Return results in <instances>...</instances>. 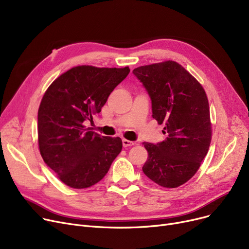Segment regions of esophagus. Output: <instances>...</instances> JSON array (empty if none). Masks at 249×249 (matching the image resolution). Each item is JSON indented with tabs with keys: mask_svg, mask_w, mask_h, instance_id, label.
Returning a JSON list of instances; mask_svg holds the SVG:
<instances>
[{
	"mask_svg": "<svg viewBox=\"0 0 249 249\" xmlns=\"http://www.w3.org/2000/svg\"><path fill=\"white\" fill-rule=\"evenodd\" d=\"M122 143H123V146L124 147H129V146L134 145V142L133 141H130V140H127V139H123Z\"/></svg>",
	"mask_w": 249,
	"mask_h": 249,
	"instance_id": "obj_1",
	"label": "esophagus"
}]
</instances>
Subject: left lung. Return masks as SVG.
<instances>
[{
  "label": "left lung",
  "instance_id": "obj_1",
  "mask_svg": "<svg viewBox=\"0 0 249 249\" xmlns=\"http://www.w3.org/2000/svg\"><path fill=\"white\" fill-rule=\"evenodd\" d=\"M151 100L152 117L164 124L166 138L156 144L143 142L148 159L142 167L164 188L184 185L197 173L212 138L210 108L201 84L176 61L133 70Z\"/></svg>",
  "mask_w": 249,
  "mask_h": 249
}]
</instances>
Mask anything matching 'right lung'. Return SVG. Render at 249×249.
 <instances>
[{"mask_svg":"<svg viewBox=\"0 0 249 249\" xmlns=\"http://www.w3.org/2000/svg\"><path fill=\"white\" fill-rule=\"evenodd\" d=\"M123 69L78 65L58 76L38 110V144L44 162L73 189L100 181L122 150L120 137L101 136L84 126L100 113L108 97L128 75Z\"/></svg>","mask_w":249,"mask_h":249,"instance_id":"obj_1","label":"right lung"}]
</instances>
